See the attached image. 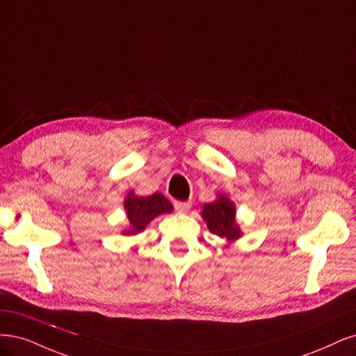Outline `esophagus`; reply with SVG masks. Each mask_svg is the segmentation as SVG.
I'll use <instances>...</instances> for the list:
<instances>
[{"label": "esophagus", "mask_w": 356, "mask_h": 356, "mask_svg": "<svg viewBox=\"0 0 356 356\" xmlns=\"http://www.w3.org/2000/svg\"><path fill=\"white\" fill-rule=\"evenodd\" d=\"M191 202L189 201H176L175 202V207H176V210L179 211V213H186V211H189V209H191Z\"/></svg>", "instance_id": "1"}]
</instances>
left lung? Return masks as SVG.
I'll list each match as a JSON object with an SVG mask.
<instances>
[{"label":"left lung","instance_id":"1","mask_svg":"<svg viewBox=\"0 0 356 356\" xmlns=\"http://www.w3.org/2000/svg\"><path fill=\"white\" fill-rule=\"evenodd\" d=\"M201 217L211 234L225 239L226 247L243 236V231L236 222V207L226 193H217L213 202L204 204Z\"/></svg>","mask_w":356,"mask_h":356}]
</instances>
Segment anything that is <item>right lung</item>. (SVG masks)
<instances>
[{
    "label": "right lung",
    "mask_w": 356,
    "mask_h": 356,
    "mask_svg": "<svg viewBox=\"0 0 356 356\" xmlns=\"http://www.w3.org/2000/svg\"><path fill=\"white\" fill-rule=\"evenodd\" d=\"M124 210L127 214V229L121 232L125 236H131L143 232L146 226L151 223L156 216L171 213L173 204H171L163 193L155 192L149 197H139L134 191H130L124 198Z\"/></svg>",
    "instance_id": "obj_1"
}]
</instances>
